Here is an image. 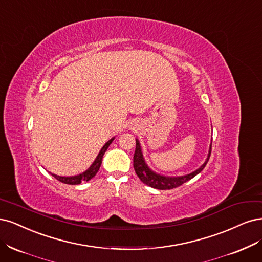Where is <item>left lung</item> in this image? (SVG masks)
<instances>
[{"label": "left lung", "instance_id": "1", "mask_svg": "<svg viewBox=\"0 0 262 262\" xmlns=\"http://www.w3.org/2000/svg\"><path fill=\"white\" fill-rule=\"evenodd\" d=\"M211 143H210L208 157L206 159L205 163L202 164L199 168H197L196 171H193L186 175H181V176H165V175L156 173L148 166V164L145 161V158H143V155H142L140 142L138 139H136V150H135V154H134L135 172H136L137 176L139 177V180L143 184H146V185H148V186L152 187V188L160 189V190L176 188V187L181 186L182 184L191 180L192 177H195L197 174H199L202 170H204L206 164L209 161V158L211 155Z\"/></svg>", "mask_w": 262, "mask_h": 262}]
</instances>
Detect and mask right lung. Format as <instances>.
<instances>
[{
	"instance_id": "right-lung-1",
	"label": "right lung",
	"mask_w": 262,
	"mask_h": 262,
	"mask_svg": "<svg viewBox=\"0 0 262 262\" xmlns=\"http://www.w3.org/2000/svg\"><path fill=\"white\" fill-rule=\"evenodd\" d=\"M114 138L115 137L111 138L107 142H105V145L102 148H101L100 152L98 154L97 158L95 159V161L92 162V164L87 168L85 172H82V173H80L78 175H74V176H60V175L52 174V173L51 174L55 177L57 181H60V182H62L64 184H69V185H78L81 182H88L89 180H91L92 177H94L98 173L99 168L101 166V163H102V159H103V156L105 154V151L108 148V146L111 145L112 141L114 140Z\"/></svg>"
}]
</instances>
